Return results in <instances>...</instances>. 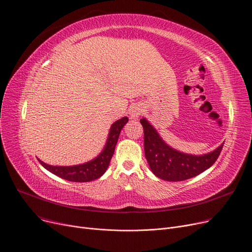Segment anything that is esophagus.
<instances>
[{
	"label": "esophagus",
	"mask_w": 252,
	"mask_h": 252,
	"mask_svg": "<svg viewBox=\"0 0 252 252\" xmlns=\"http://www.w3.org/2000/svg\"><path fill=\"white\" fill-rule=\"evenodd\" d=\"M143 112V109L140 107V106H135V107H133L130 109L129 111V115H130V118H138Z\"/></svg>",
	"instance_id": "34e87169"
}]
</instances>
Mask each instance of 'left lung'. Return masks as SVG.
Returning a JSON list of instances; mask_svg holds the SVG:
<instances>
[{
  "label": "left lung",
  "mask_w": 252,
  "mask_h": 252,
  "mask_svg": "<svg viewBox=\"0 0 252 252\" xmlns=\"http://www.w3.org/2000/svg\"><path fill=\"white\" fill-rule=\"evenodd\" d=\"M144 128V151L152 173L161 180L179 182L191 179L209 168L218 159L223 143L209 153L193 155L171 148L158 134L155 127L142 118Z\"/></svg>",
  "instance_id": "obj_1"
}]
</instances>
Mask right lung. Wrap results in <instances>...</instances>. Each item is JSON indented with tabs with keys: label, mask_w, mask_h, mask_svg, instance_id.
<instances>
[{
	"label": "right lung",
	"mask_w": 252,
	"mask_h": 252,
	"mask_svg": "<svg viewBox=\"0 0 252 252\" xmlns=\"http://www.w3.org/2000/svg\"><path fill=\"white\" fill-rule=\"evenodd\" d=\"M127 122V117H123L112 124L109 129L107 141H106L103 150L97 157H95L94 159L91 161L71 166H57L47 164L42 160H39L38 158L37 159L39 163H41L47 170H49L50 173L54 174L57 177H60L61 179L64 180H67L70 182L84 183L99 179L101 176H103L106 169H107L111 158L113 156L115 145L118 141L119 134H121L123 127Z\"/></svg>",
	"instance_id": "obj_1"
}]
</instances>
